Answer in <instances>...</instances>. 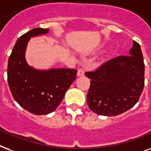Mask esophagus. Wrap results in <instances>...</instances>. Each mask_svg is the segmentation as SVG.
<instances>
[{"mask_svg":"<svg viewBox=\"0 0 151 151\" xmlns=\"http://www.w3.org/2000/svg\"><path fill=\"white\" fill-rule=\"evenodd\" d=\"M84 74V70L83 68H79L78 70V77H81Z\"/></svg>","mask_w":151,"mask_h":151,"instance_id":"1","label":"esophagus"}]
</instances>
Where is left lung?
Masks as SVG:
<instances>
[{"label":"left lung","mask_w":151,"mask_h":151,"mask_svg":"<svg viewBox=\"0 0 151 151\" xmlns=\"http://www.w3.org/2000/svg\"><path fill=\"white\" fill-rule=\"evenodd\" d=\"M87 102L100 116H116L133 107L144 87V63L139 44L133 41L129 56H119L106 61L94 71Z\"/></svg>","instance_id":"8db88e82"}]
</instances>
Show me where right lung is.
I'll return each mask as SVG.
<instances>
[{"instance_id":"right-lung-1","label":"right lung","mask_w":151,"mask_h":151,"mask_svg":"<svg viewBox=\"0 0 151 151\" xmlns=\"http://www.w3.org/2000/svg\"><path fill=\"white\" fill-rule=\"evenodd\" d=\"M48 32L36 28L22 35L8 59V81L12 96L23 109L39 116L51 113L58 107L78 73L66 68L39 70L27 63L24 52L30 38Z\"/></svg>"}]
</instances>
